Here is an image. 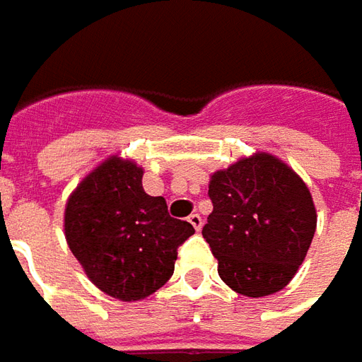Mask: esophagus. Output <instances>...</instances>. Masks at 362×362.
<instances>
[{"label":"esophagus","instance_id":"obj_1","mask_svg":"<svg viewBox=\"0 0 362 362\" xmlns=\"http://www.w3.org/2000/svg\"><path fill=\"white\" fill-rule=\"evenodd\" d=\"M188 222L192 224L196 230L202 228V216H200V214H190V216H188Z\"/></svg>","mask_w":362,"mask_h":362}]
</instances>
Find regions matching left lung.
Here are the masks:
<instances>
[{
    "mask_svg": "<svg viewBox=\"0 0 362 362\" xmlns=\"http://www.w3.org/2000/svg\"><path fill=\"white\" fill-rule=\"evenodd\" d=\"M212 214L202 228L218 274L244 296L282 291L303 264L317 210L303 178L272 154L240 158L210 176Z\"/></svg>",
    "mask_w": 362,
    "mask_h": 362,
    "instance_id": "8db88e82",
    "label": "left lung"
}]
</instances>
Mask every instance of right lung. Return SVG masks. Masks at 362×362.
I'll return each mask as SVG.
<instances>
[{"mask_svg":"<svg viewBox=\"0 0 362 362\" xmlns=\"http://www.w3.org/2000/svg\"><path fill=\"white\" fill-rule=\"evenodd\" d=\"M144 170L112 156L71 192L64 214L69 250L102 293L140 300L170 281L178 246L194 234L162 196L142 188Z\"/></svg>","mask_w":362,"mask_h":362,"instance_id":"right-lung-1","label":"right lung"}]
</instances>
